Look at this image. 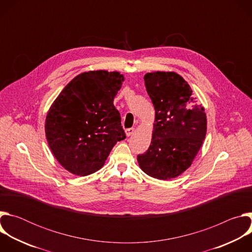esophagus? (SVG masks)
Segmentation results:
<instances>
[{"mask_svg": "<svg viewBox=\"0 0 252 252\" xmlns=\"http://www.w3.org/2000/svg\"><path fill=\"white\" fill-rule=\"evenodd\" d=\"M134 133V128L133 127H129V128H126V136H130V135H132Z\"/></svg>", "mask_w": 252, "mask_h": 252, "instance_id": "34e87169", "label": "esophagus"}]
</instances>
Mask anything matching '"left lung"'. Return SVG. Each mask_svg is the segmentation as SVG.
<instances>
[{
  "mask_svg": "<svg viewBox=\"0 0 252 252\" xmlns=\"http://www.w3.org/2000/svg\"><path fill=\"white\" fill-rule=\"evenodd\" d=\"M145 84L156 121L151 146L137 161L147 174L165 181L190 166L205 137L206 116L189 85L176 73H148Z\"/></svg>",
  "mask_w": 252,
  "mask_h": 252,
  "instance_id": "8db88e82",
  "label": "left lung"
}]
</instances>
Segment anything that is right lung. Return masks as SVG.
Here are the masks:
<instances>
[{
    "label": "right lung",
    "mask_w": 252,
    "mask_h": 252,
    "mask_svg": "<svg viewBox=\"0 0 252 252\" xmlns=\"http://www.w3.org/2000/svg\"><path fill=\"white\" fill-rule=\"evenodd\" d=\"M124 82L118 71L94 70L71 80L46 119V136L58 161L69 172L98 170L118 141L126 138L114 98Z\"/></svg>",
    "instance_id": "right-lung-1"
}]
</instances>
